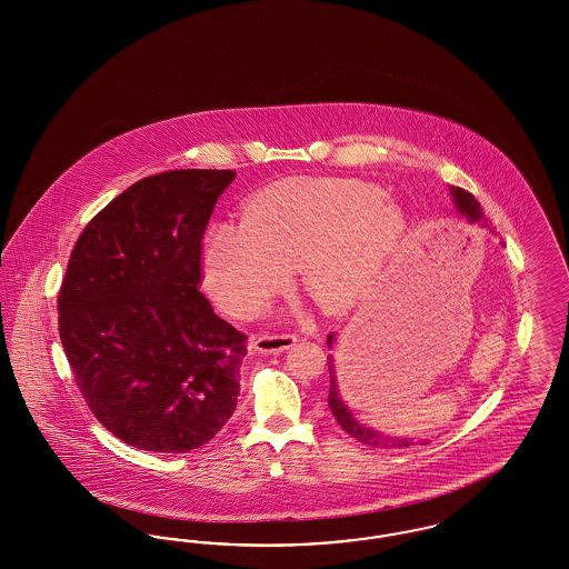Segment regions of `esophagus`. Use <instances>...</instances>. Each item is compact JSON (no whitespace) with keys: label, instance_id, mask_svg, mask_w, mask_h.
<instances>
[{"label":"esophagus","instance_id":"34e87169","mask_svg":"<svg viewBox=\"0 0 569 569\" xmlns=\"http://www.w3.org/2000/svg\"><path fill=\"white\" fill-rule=\"evenodd\" d=\"M295 343H297L295 335H258V337H251L249 348L253 352L281 353L283 350H290Z\"/></svg>","mask_w":569,"mask_h":569}]
</instances>
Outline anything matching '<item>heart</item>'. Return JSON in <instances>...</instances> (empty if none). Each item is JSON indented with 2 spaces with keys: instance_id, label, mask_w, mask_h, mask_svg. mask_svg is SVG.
<instances>
[{
  "instance_id": "obj_1",
  "label": "heart",
  "mask_w": 569,
  "mask_h": 569,
  "mask_svg": "<svg viewBox=\"0 0 569 569\" xmlns=\"http://www.w3.org/2000/svg\"><path fill=\"white\" fill-rule=\"evenodd\" d=\"M403 230L373 186L348 179H292L256 196L243 223H217L204 239L202 277L234 318L256 316L300 269L302 288L325 309L367 292Z\"/></svg>"
}]
</instances>
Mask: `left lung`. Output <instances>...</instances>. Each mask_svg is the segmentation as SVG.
I'll list each match as a JSON object with an SVG mask.
<instances>
[{
    "label": "left lung",
    "mask_w": 569,
    "mask_h": 569,
    "mask_svg": "<svg viewBox=\"0 0 569 569\" xmlns=\"http://www.w3.org/2000/svg\"><path fill=\"white\" fill-rule=\"evenodd\" d=\"M452 193H455L457 209H459L462 216L469 217L471 221H482V223H487L488 226L485 209H482L480 202L473 198V193H469L467 190H460V188H455ZM326 343H328V348L332 346V335H328ZM326 358H328V373H330L328 407H330L335 420L339 422V427H341L346 433L352 435L353 439H358L360 443L371 446V448H406V446H411L413 441L407 439V437H403V439H399V437H388V435L378 433V431H373V429H369V427H365V425H360V422L356 420L352 409L346 406L343 397H341L339 390H337V381H335V369H332V358H330V353H328Z\"/></svg>",
    "instance_id": "obj_1"
}]
</instances>
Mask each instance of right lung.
Segmentation results:
<instances>
[{
  "instance_id": "1",
  "label": "right lung",
  "mask_w": 569,
  "mask_h": 569,
  "mask_svg": "<svg viewBox=\"0 0 569 569\" xmlns=\"http://www.w3.org/2000/svg\"><path fill=\"white\" fill-rule=\"evenodd\" d=\"M234 170L136 181L74 243L59 339L91 413L147 452L183 455L234 413L247 335L200 292L202 237Z\"/></svg>"
}]
</instances>
